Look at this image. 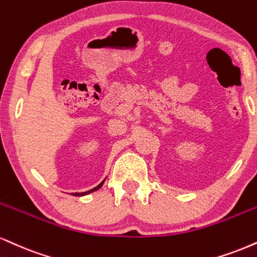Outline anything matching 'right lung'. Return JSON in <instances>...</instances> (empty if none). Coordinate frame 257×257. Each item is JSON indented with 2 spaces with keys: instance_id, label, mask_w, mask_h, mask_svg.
Listing matches in <instances>:
<instances>
[{
  "instance_id": "right-lung-1",
  "label": "right lung",
  "mask_w": 257,
  "mask_h": 257,
  "mask_svg": "<svg viewBox=\"0 0 257 257\" xmlns=\"http://www.w3.org/2000/svg\"><path fill=\"white\" fill-rule=\"evenodd\" d=\"M104 182H105V179L103 182H101L100 184H98L97 187L95 188H93V189H91V190H87V191H83V193H72L74 196H83V195H87V194H89V193H93V191H95V190H98V189H100L101 188V185L104 184Z\"/></svg>"
}]
</instances>
